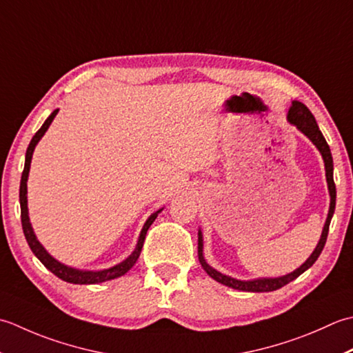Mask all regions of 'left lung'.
<instances>
[{"mask_svg": "<svg viewBox=\"0 0 353 353\" xmlns=\"http://www.w3.org/2000/svg\"><path fill=\"white\" fill-rule=\"evenodd\" d=\"M288 121L291 125L296 126L301 134H305L309 140L314 143V146L320 150V154L323 157V161H325V170H326V181H327V190H329V196H330V204H329V212H327V218L325 222V227H323V232L320 236V241L317 243V247L312 251V254L306 259L305 263H301L297 270H294L290 274L280 276V277H261V279H253V280H239L234 277H230L222 274V272L216 271L212 268L210 265L205 262L204 259V241H203V232L198 230V259L201 267L204 268L208 276L212 279L216 280V282L225 285L228 288H233V290H239V291H247V292H270V291H276L279 288H282L292 282L294 279H297L300 274L311 268L312 265L317 261L319 256L321 254L323 248H325V243L327 239V233H329V225H330V219L334 216L335 212V199H336V189H335V183H334V160H332V154H330L329 145L323 137L320 128L315 121L312 112L307 110V108L301 103L294 100L291 103L290 111H288Z\"/></svg>", "mask_w": 353, "mask_h": 353, "instance_id": "obj_1", "label": "left lung"}]
</instances>
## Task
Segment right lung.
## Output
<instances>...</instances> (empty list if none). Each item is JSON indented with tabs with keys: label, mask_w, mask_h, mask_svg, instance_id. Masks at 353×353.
<instances>
[{
	"label": "right lung",
	"mask_w": 353,
	"mask_h": 353,
	"mask_svg": "<svg viewBox=\"0 0 353 353\" xmlns=\"http://www.w3.org/2000/svg\"><path fill=\"white\" fill-rule=\"evenodd\" d=\"M57 112H59V110H54L52 114H50L48 119L44 121V125H42L39 131L33 135V139L30 141V145H28L27 152H26V164H24L23 176H21V185H19L21 222H23L24 236H26V239H27L28 247H30V250L33 251V254L39 259V261L42 262V265H44L47 270L52 271L54 276L62 279L63 282L74 283V285L102 283V282H106V280H112V279H117L120 276L126 274V272L134 267V263L137 262V259H139V256L141 253L143 242H145V237H146L148 230H149L150 225H152V222L157 219L158 213H161L163 208H160V210H157L155 213H152L148 218V221L145 222V225H143V228H141L140 236H139V241H137V245H135L132 253L129 254L125 259V261H121L120 263L114 265V267H111V268L100 270V271H86V270L71 268V267H68V265L61 263L59 261H56V259L52 254H50L44 247H42V243L38 241V237H36V234L33 232V227L30 224V218H28V207H27V179H28V172H30V163H32L33 150H34L36 145H38V143H39V140L47 132L48 126L52 125V121L54 120Z\"/></svg>",
	"instance_id": "add662e5"
}]
</instances>
